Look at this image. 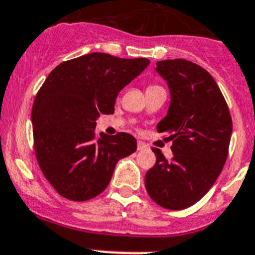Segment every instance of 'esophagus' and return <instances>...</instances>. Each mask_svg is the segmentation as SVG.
I'll return each mask as SVG.
<instances>
[{
	"label": "esophagus",
	"instance_id": "34e87169",
	"mask_svg": "<svg viewBox=\"0 0 255 255\" xmlns=\"http://www.w3.org/2000/svg\"><path fill=\"white\" fill-rule=\"evenodd\" d=\"M145 148H147L145 143H143V142H140V140H139V142H138V151H143V149H145Z\"/></svg>",
	"mask_w": 255,
	"mask_h": 255
}]
</instances>
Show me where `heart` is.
<instances>
[{
	"label": "heart",
	"mask_w": 255,
	"mask_h": 255,
	"mask_svg": "<svg viewBox=\"0 0 255 255\" xmlns=\"http://www.w3.org/2000/svg\"><path fill=\"white\" fill-rule=\"evenodd\" d=\"M151 88H153V86H151Z\"/></svg>",
	"instance_id": "b5f03b06"
}]
</instances>
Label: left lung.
Instances as JSON below:
<instances>
[{
	"mask_svg": "<svg viewBox=\"0 0 255 255\" xmlns=\"http://www.w3.org/2000/svg\"><path fill=\"white\" fill-rule=\"evenodd\" d=\"M156 71L167 82L170 106L157 124L169 132L173 157L153 148L156 164L145 174V190L169 210L190 208L205 195L225 166L232 120L225 97L206 69L184 59L161 60Z\"/></svg>",
	"mask_w": 255,
	"mask_h": 255,
	"instance_id": "1",
	"label": "left lung"
}]
</instances>
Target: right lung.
<instances>
[{"mask_svg": "<svg viewBox=\"0 0 255 255\" xmlns=\"http://www.w3.org/2000/svg\"><path fill=\"white\" fill-rule=\"evenodd\" d=\"M149 60L91 53L50 72L32 108L34 152L43 175L60 196L86 201L110 184L117 161L136 151L128 132L95 138L97 119L115 112L126 85Z\"/></svg>", "mask_w": 255, "mask_h": 255, "instance_id": "right-lung-1", "label": "right lung"}]
</instances>
